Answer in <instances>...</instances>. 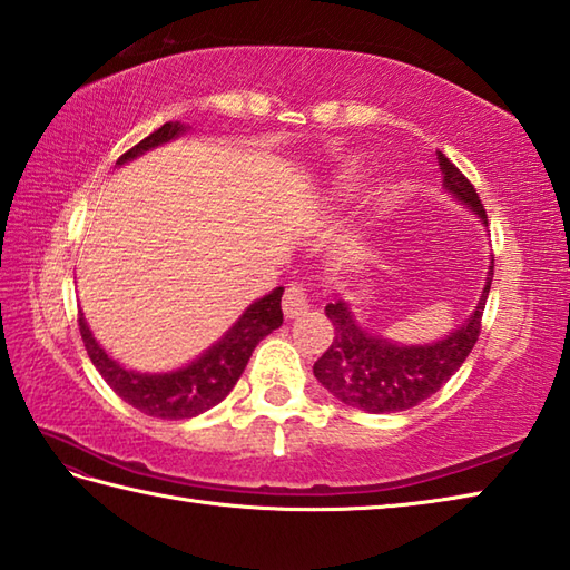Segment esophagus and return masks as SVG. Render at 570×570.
Here are the masks:
<instances>
[{"label":"esophagus","mask_w":570,"mask_h":570,"mask_svg":"<svg viewBox=\"0 0 570 570\" xmlns=\"http://www.w3.org/2000/svg\"><path fill=\"white\" fill-rule=\"evenodd\" d=\"M309 309V295L305 285L293 283L285 289V297H283V312L287 320H297L302 312Z\"/></svg>","instance_id":"obj_1"}]
</instances>
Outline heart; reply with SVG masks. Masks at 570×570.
<instances>
[{
    "label": "heart",
    "mask_w": 570,
    "mask_h": 570,
    "mask_svg": "<svg viewBox=\"0 0 570 570\" xmlns=\"http://www.w3.org/2000/svg\"><path fill=\"white\" fill-rule=\"evenodd\" d=\"M354 181H356V169H350V171H344V174H340V177L334 179V189L346 191V189L354 187Z\"/></svg>",
    "instance_id": "heart-1"
}]
</instances>
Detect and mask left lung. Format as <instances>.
<instances>
[{"mask_svg":"<svg viewBox=\"0 0 570 570\" xmlns=\"http://www.w3.org/2000/svg\"><path fill=\"white\" fill-rule=\"evenodd\" d=\"M438 161L445 191L487 226L484 206L472 184L443 153H438ZM492 275L494 261L487 265L482 295L470 317L445 336L425 344H403L389 340L383 332L364 327L352 309V302L334 293V299L324 307L334 324V342L312 366L317 381L342 403L366 413L409 411L431 399L464 364L478 342Z\"/></svg>","mask_w":570,"mask_h":570,"instance_id":"8db88e82","label":"left lung"}]
</instances>
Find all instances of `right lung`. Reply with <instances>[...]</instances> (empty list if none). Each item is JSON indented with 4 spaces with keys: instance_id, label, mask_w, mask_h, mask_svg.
<instances>
[{
    "instance_id": "right-lung-1",
    "label": "right lung",
    "mask_w": 570,
    "mask_h": 570,
    "mask_svg": "<svg viewBox=\"0 0 570 570\" xmlns=\"http://www.w3.org/2000/svg\"><path fill=\"white\" fill-rule=\"evenodd\" d=\"M187 132L189 125L165 122L159 130L135 145L130 153H125L118 159V167ZM283 293L285 287H275L268 295L250 302L220 340L191 358L189 364L171 371H135L122 366L118 358L102 350L83 315L78 320L80 336H83L92 366L100 371V376L125 403H130L132 409L142 411L145 415L181 421V417H196L214 409L234 391L255 346L283 324Z\"/></svg>"
}]
</instances>
